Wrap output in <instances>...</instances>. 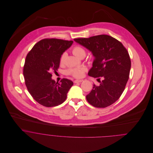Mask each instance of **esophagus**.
I'll return each mask as SVG.
<instances>
[{
    "instance_id": "1",
    "label": "esophagus",
    "mask_w": 153,
    "mask_h": 153,
    "mask_svg": "<svg viewBox=\"0 0 153 153\" xmlns=\"http://www.w3.org/2000/svg\"><path fill=\"white\" fill-rule=\"evenodd\" d=\"M82 81H83L82 79H76V80L74 81V82L75 84H77V83H80V82H81Z\"/></svg>"
}]
</instances>
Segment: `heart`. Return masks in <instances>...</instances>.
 I'll use <instances>...</instances> for the list:
<instances>
[{
  "label": "heart",
  "instance_id": "obj_1",
  "mask_svg": "<svg viewBox=\"0 0 153 153\" xmlns=\"http://www.w3.org/2000/svg\"><path fill=\"white\" fill-rule=\"evenodd\" d=\"M72 53L74 55H75L76 57L78 58H81V57H84L86 55V51L85 49L80 46V45H76L72 49ZM65 53H63L59 59L60 64H63L65 61ZM87 69L84 67H79V68H69L67 71L68 74L72 75L74 78H82L84 73L86 72Z\"/></svg>",
  "mask_w": 153,
  "mask_h": 153
}]
</instances>
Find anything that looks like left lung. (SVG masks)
<instances>
[{"instance_id": "obj_1", "label": "left lung", "mask_w": 153, "mask_h": 153, "mask_svg": "<svg viewBox=\"0 0 153 153\" xmlns=\"http://www.w3.org/2000/svg\"><path fill=\"white\" fill-rule=\"evenodd\" d=\"M74 41L87 48L95 56L88 75L97 78L100 84L93 85L86 96L88 102L97 108L112 105L120 98L129 79L131 59L127 49L121 42L107 35Z\"/></svg>"}]
</instances>
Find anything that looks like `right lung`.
Returning <instances> with one entry per match:
<instances>
[{"instance_id": "add662e5", "label": "right lung", "mask_w": 153, "mask_h": 153, "mask_svg": "<svg viewBox=\"0 0 153 153\" xmlns=\"http://www.w3.org/2000/svg\"><path fill=\"white\" fill-rule=\"evenodd\" d=\"M74 42L56 38H46L35 44L26 55L23 76L27 89L41 105L52 107L62 104L73 82L63 78L56 82L52 72H56L63 52Z\"/></svg>"}]
</instances>
